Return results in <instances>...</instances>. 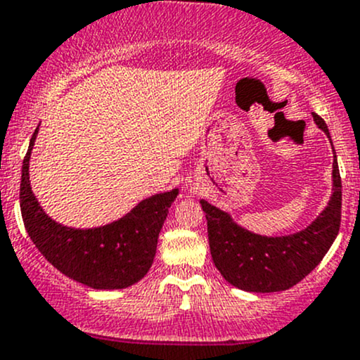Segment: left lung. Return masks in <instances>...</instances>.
Here are the masks:
<instances>
[{"label": "left lung", "mask_w": 360, "mask_h": 360, "mask_svg": "<svg viewBox=\"0 0 360 360\" xmlns=\"http://www.w3.org/2000/svg\"><path fill=\"white\" fill-rule=\"evenodd\" d=\"M312 116L331 142L324 120L317 114ZM333 158V194L328 206L309 227L295 234H255L237 225L227 211L201 199L211 258L229 284L251 292L284 291L298 284L321 263L335 243L342 221V179L336 154Z\"/></svg>", "instance_id": "obj_1"}]
</instances>
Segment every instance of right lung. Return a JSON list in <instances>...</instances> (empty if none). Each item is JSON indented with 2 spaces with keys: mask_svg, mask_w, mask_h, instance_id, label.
<instances>
[{
  "mask_svg": "<svg viewBox=\"0 0 360 360\" xmlns=\"http://www.w3.org/2000/svg\"><path fill=\"white\" fill-rule=\"evenodd\" d=\"M22 165L20 211L25 231L41 255L64 276L94 290H123L139 283L153 265L158 237L179 188L143 199L123 218L95 229H72L51 220L32 194L29 159Z\"/></svg>",
  "mask_w": 360,
  "mask_h": 360,
  "instance_id": "obj_1",
  "label": "right lung"
}]
</instances>
